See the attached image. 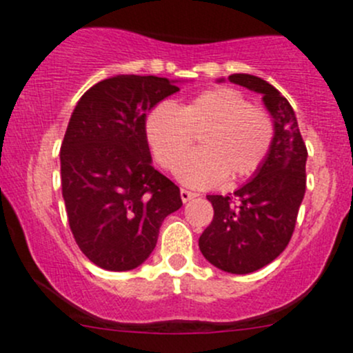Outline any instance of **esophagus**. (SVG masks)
<instances>
[{"label":"esophagus","instance_id":"esophagus-1","mask_svg":"<svg viewBox=\"0 0 353 353\" xmlns=\"http://www.w3.org/2000/svg\"><path fill=\"white\" fill-rule=\"evenodd\" d=\"M180 197H181V201H183V202H188V201H192L194 197H197V194H194V192H188V190H185V188H181Z\"/></svg>","mask_w":353,"mask_h":353}]
</instances>
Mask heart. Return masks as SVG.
<instances>
[{"label": "heart", "instance_id": "heart-1", "mask_svg": "<svg viewBox=\"0 0 353 353\" xmlns=\"http://www.w3.org/2000/svg\"><path fill=\"white\" fill-rule=\"evenodd\" d=\"M144 132L152 156L168 172L178 168L193 135L201 134V151L178 170V178L194 188L250 176L266 161L274 139L270 114L230 87L204 90L180 106L158 104L148 114Z\"/></svg>", "mask_w": 353, "mask_h": 353}]
</instances>
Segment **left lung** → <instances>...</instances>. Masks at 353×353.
<instances>
[{"instance_id":"obj_1","label":"left lung","mask_w":353,"mask_h":353,"mask_svg":"<svg viewBox=\"0 0 353 353\" xmlns=\"http://www.w3.org/2000/svg\"><path fill=\"white\" fill-rule=\"evenodd\" d=\"M230 82L263 94L274 121V139L256 176L230 195H208L214 216L199 239L202 256L219 270L249 274L276 259L294 235L305 194L307 148L294 108L271 83L249 73Z\"/></svg>"}]
</instances>
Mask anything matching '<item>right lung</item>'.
Here are the masks:
<instances>
[{"mask_svg":"<svg viewBox=\"0 0 353 353\" xmlns=\"http://www.w3.org/2000/svg\"><path fill=\"white\" fill-rule=\"evenodd\" d=\"M176 90L163 77H111L70 118L59 152L66 216L77 245L103 270L141 266L181 208L180 188L151 165L144 132L148 111Z\"/></svg>","mask_w":353,"mask_h":353,"instance_id":"add662e5","label":"right lung"}]
</instances>
